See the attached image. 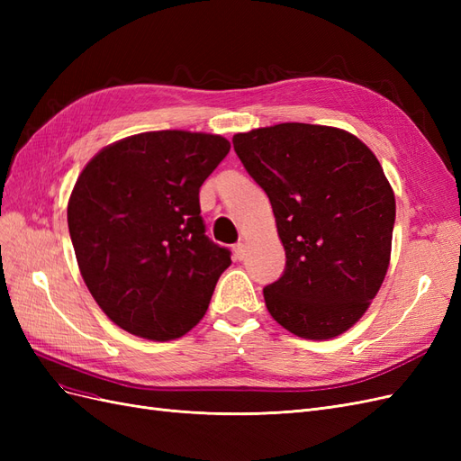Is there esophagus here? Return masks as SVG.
I'll return each instance as SVG.
<instances>
[{
  "label": "esophagus",
  "mask_w": 461,
  "mask_h": 461,
  "mask_svg": "<svg viewBox=\"0 0 461 461\" xmlns=\"http://www.w3.org/2000/svg\"><path fill=\"white\" fill-rule=\"evenodd\" d=\"M234 256H236V259H244V256H246V244L244 242H239L234 246Z\"/></svg>",
  "instance_id": "1"
}]
</instances>
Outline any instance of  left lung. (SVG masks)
Wrapping results in <instances>:
<instances>
[{
  "label": "left lung",
  "mask_w": 461,
  "mask_h": 461,
  "mask_svg": "<svg viewBox=\"0 0 461 461\" xmlns=\"http://www.w3.org/2000/svg\"><path fill=\"white\" fill-rule=\"evenodd\" d=\"M271 202L286 254L263 288L278 325L329 340L356 325L390 263L396 202L375 153L342 129L281 122L232 138Z\"/></svg>",
  "instance_id": "1"
}]
</instances>
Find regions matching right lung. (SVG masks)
I'll use <instances>...</instances> for the list:
<instances>
[{
    "label": "right lung",
    "mask_w": 461,
    "mask_h": 461,
    "mask_svg": "<svg viewBox=\"0 0 461 461\" xmlns=\"http://www.w3.org/2000/svg\"><path fill=\"white\" fill-rule=\"evenodd\" d=\"M229 149L217 134L142 132L82 169L68 232L90 294L121 329L165 342L205 315L230 252L205 236L200 186Z\"/></svg>",
    "instance_id": "1"
}]
</instances>
